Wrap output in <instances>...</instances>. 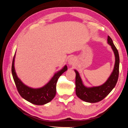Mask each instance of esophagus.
I'll return each mask as SVG.
<instances>
[{"label":"esophagus","instance_id":"1","mask_svg":"<svg viewBox=\"0 0 128 128\" xmlns=\"http://www.w3.org/2000/svg\"><path fill=\"white\" fill-rule=\"evenodd\" d=\"M68 62L69 64H71V65H73L76 62V59L74 57H71L69 58V59L68 60Z\"/></svg>","mask_w":128,"mask_h":128}]
</instances>
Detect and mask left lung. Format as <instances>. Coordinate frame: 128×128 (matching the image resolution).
I'll list each match as a JSON object with an SVG mask.
<instances>
[{"label":"left lung","instance_id":"1","mask_svg":"<svg viewBox=\"0 0 128 128\" xmlns=\"http://www.w3.org/2000/svg\"><path fill=\"white\" fill-rule=\"evenodd\" d=\"M107 41L108 44L111 46L114 53L115 62L113 71L105 83L99 86L87 88L84 86L78 72L75 70L76 73V94L80 99L86 102L94 103L101 101L110 94L117 83L120 64L118 52L112 38L109 36H108Z\"/></svg>","mask_w":128,"mask_h":128}]
</instances>
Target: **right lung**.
Returning <instances> with one entry per match:
<instances>
[{
	"mask_svg": "<svg viewBox=\"0 0 128 128\" xmlns=\"http://www.w3.org/2000/svg\"><path fill=\"white\" fill-rule=\"evenodd\" d=\"M15 56V53L12 66V73L19 94L25 100L36 105H43L51 102L56 94V86L58 78L67 70V66L66 65L62 69L56 73L45 86L40 88H33L26 86L18 77L14 68Z\"/></svg>",
	"mask_w": 128,
	"mask_h": 128,
	"instance_id": "add662e5",
	"label": "right lung"
}]
</instances>
